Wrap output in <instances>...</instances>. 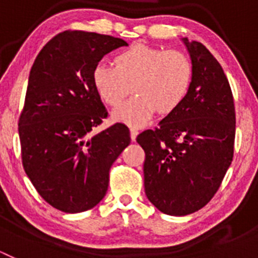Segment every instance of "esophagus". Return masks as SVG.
I'll list each match as a JSON object with an SVG mask.
<instances>
[{
  "instance_id": "esophagus-1",
  "label": "esophagus",
  "mask_w": 258,
  "mask_h": 258,
  "mask_svg": "<svg viewBox=\"0 0 258 258\" xmlns=\"http://www.w3.org/2000/svg\"><path fill=\"white\" fill-rule=\"evenodd\" d=\"M137 134H138V129H137V127H134V126H131V138H132V141H136Z\"/></svg>"
}]
</instances>
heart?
<instances>
[{"label": "heart", "mask_w": 258, "mask_h": 258, "mask_svg": "<svg viewBox=\"0 0 258 258\" xmlns=\"http://www.w3.org/2000/svg\"><path fill=\"white\" fill-rule=\"evenodd\" d=\"M192 74V63L181 50L136 44L118 52L115 66L99 63L93 72V83L99 97L109 106L119 104L133 86L136 95L113 109L112 117L141 126L157 109L169 113L183 102Z\"/></svg>", "instance_id": "heart-1"}]
</instances>
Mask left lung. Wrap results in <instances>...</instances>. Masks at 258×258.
Listing matches in <instances>:
<instances>
[{
	"label": "left lung",
	"mask_w": 258,
	"mask_h": 258,
	"mask_svg": "<svg viewBox=\"0 0 258 258\" xmlns=\"http://www.w3.org/2000/svg\"><path fill=\"white\" fill-rule=\"evenodd\" d=\"M184 44L192 61L190 90L159 126L142 132L145 192L160 212L186 216L211 202L234 156L235 106L222 67L200 42Z\"/></svg>",
	"instance_id": "left-lung-1"
}]
</instances>
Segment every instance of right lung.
Wrapping results in <instances>:
<instances>
[{
	"label": "right lung",
	"instance_id": "right-lung-1",
	"mask_svg": "<svg viewBox=\"0 0 258 258\" xmlns=\"http://www.w3.org/2000/svg\"><path fill=\"white\" fill-rule=\"evenodd\" d=\"M121 38L64 31L38 52L19 116L22 163L41 198L66 213L92 209L108 188L109 169L131 143L126 125L97 134L107 118L93 72Z\"/></svg>",
	"mask_w": 258,
	"mask_h": 258
}]
</instances>
